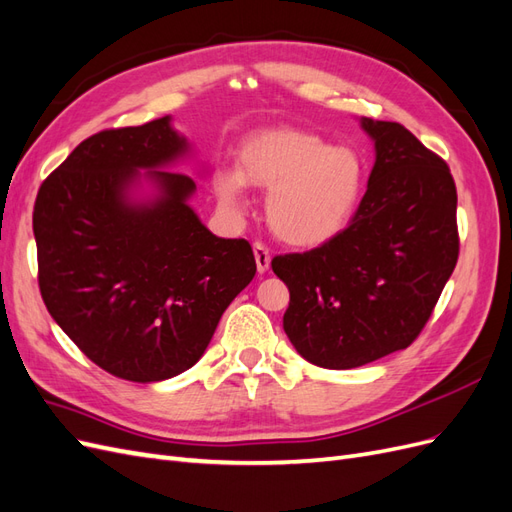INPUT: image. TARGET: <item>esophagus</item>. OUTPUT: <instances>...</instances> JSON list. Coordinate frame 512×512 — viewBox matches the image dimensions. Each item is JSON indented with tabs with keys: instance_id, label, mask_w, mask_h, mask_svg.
<instances>
[{
	"instance_id": "obj_1",
	"label": "esophagus",
	"mask_w": 512,
	"mask_h": 512,
	"mask_svg": "<svg viewBox=\"0 0 512 512\" xmlns=\"http://www.w3.org/2000/svg\"><path fill=\"white\" fill-rule=\"evenodd\" d=\"M254 258H256V269H258V273H265V271L269 269V265H271V252H269V247H267L265 243L256 241V243H254Z\"/></svg>"
}]
</instances>
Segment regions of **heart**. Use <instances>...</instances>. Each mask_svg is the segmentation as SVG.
<instances>
[{
  "instance_id": "1",
  "label": "heart",
  "mask_w": 512,
  "mask_h": 512,
  "mask_svg": "<svg viewBox=\"0 0 512 512\" xmlns=\"http://www.w3.org/2000/svg\"><path fill=\"white\" fill-rule=\"evenodd\" d=\"M237 169L218 177V194L237 207L245 183L269 190L267 218L290 245L318 247L342 235L359 207L365 168L350 147H331L299 128H269L245 138Z\"/></svg>"
}]
</instances>
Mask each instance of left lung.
Returning <instances> with one entry per match:
<instances>
[{
    "instance_id": "8db88e82",
    "label": "left lung",
    "mask_w": 512,
    "mask_h": 512,
    "mask_svg": "<svg viewBox=\"0 0 512 512\" xmlns=\"http://www.w3.org/2000/svg\"><path fill=\"white\" fill-rule=\"evenodd\" d=\"M363 128L376 141V164L348 228L314 250L271 260L290 290V344L324 369L408 348L459 258L451 168L401 123L363 119Z\"/></svg>"
}]
</instances>
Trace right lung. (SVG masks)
I'll use <instances>...</instances> for the list:
<instances>
[{
	"instance_id": "1",
	"label": "right lung",
	"mask_w": 512,
	"mask_h": 512,
	"mask_svg": "<svg viewBox=\"0 0 512 512\" xmlns=\"http://www.w3.org/2000/svg\"><path fill=\"white\" fill-rule=\"evenodd\" d=\"M188 149L168 117L108 128L76 147L34 205L42 301L79 350L108 374L158 382L207 350L230 301L252 282L245 239H220L188 207L194 181L151 170L162 196L130 205L138 168Z\"/></svg>"
}]
</instances>
